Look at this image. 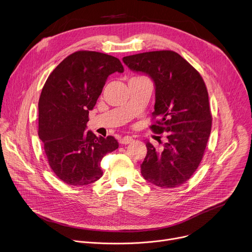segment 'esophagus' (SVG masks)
Returning <instances> with one entry per match:
<instances>
[{
  "mask_svg": "<svg viewBox=\"0 0 252 252\" xmlns=\"http://www.w3.org/2000/svg\"><path fill=\"white\" fill-rule=\"evenodd\" d=\"M132 141H133V138L128 135H126L120 139V143H122V145H128V143H130Z\"/></svg>",
  "mask_w": 252,
  "mask_h": 252,
  "instance_id": "34e87169",
  "label": "esophagus"
}]
</instances>
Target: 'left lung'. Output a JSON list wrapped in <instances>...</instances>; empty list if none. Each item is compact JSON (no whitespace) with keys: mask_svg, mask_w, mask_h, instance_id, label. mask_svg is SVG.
Listing matches in <instances>:
<instances>
[{"mask_svg":"<svg viewBox=\"0 0 252 252\" xmlns=\"http://www.w3.org/2000/svg\"><path fill=\"white\" fill-rule=\"evenodd\" d=\"M129 69L148 75L155 84V133H166L167 141L148 153L140 164L146 181L172 189L188 182L198 167L211 130L208 93L198 71L172 51L141 53L123 58Z\"/></svg>","mask_w":252,"mask_h":252,"instance_id":"left-lung-1","label":"left lung"}]
</instances>
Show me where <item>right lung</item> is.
<instances>
[{
    "label": "right lung",
    "mask_w": 252,
    "mask_h": 252,
    "mask_svg": "<svg viewBox=\"0 0 252 252\" xmlns=\"http://www.w3.org/2000/svg\"><path fill=\"white\" fill-rule=\"evenodd\" d=\"M124 73L113 56L80 51L66 57L49 76L39 99V137L55 174L69 186L91 185L102 175V158L118 140L85 131L107 77Z\"/></svg>",
    "instance_id": "add662e5"
}]
</instances>
